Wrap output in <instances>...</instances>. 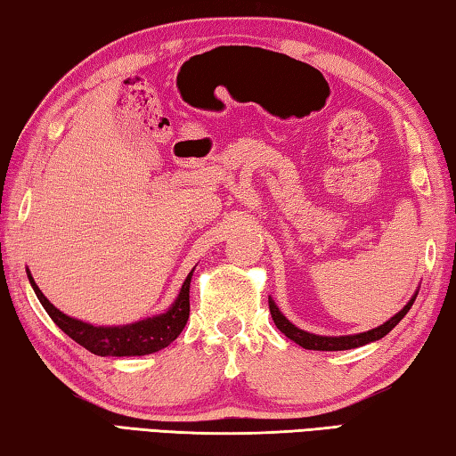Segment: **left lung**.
<instances>
[{
	"mask_svg": "<svg viewBox=\"0 0 456 456\" xmlns=\"http://www.w3.org/2000/svg\"><path fill=\"white\" fill-rule=\"evenodd\" d=\"M414 298H417V294H414V297L409 300V305H406L401 313L395 314L385 324H380L379 329H372L369 332H361V334H353V337H316V334L300 330L290 321H286V316L281 313V310H278L273 298H268V306H270V314H273L276 329L281 330L284 337H289L290 340L297 342V345H300L302 348H306V350H350V348L364 346V345H369V342L387 337V334L403 321L406 313H409Z\"/></svg>",
	"mask_w": 456,
	"mask_h": 456,
	"instance_id": "8db88e82",
	"label": "left lung"
}]
</instances>
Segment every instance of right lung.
I'll return each mask as SVG.
<instances>
[{"label": "right lung", "mask_w": 456, "mask_h": 456, "mask_svg": "<svg viewBox=\"0 0 456 456\" xmlns=\"http://www.w3.org/2000/svg\"><path fill=\"white\" fill-rule=\"evenodd\" d=\"M28 278L52 321L58 324L71 340H76L79 346H84L86 350H90V353L98 356H142L158 353V350L166 348L170 342L178 338V334L183 330V326H186L190 316L191 273L188 274L186 281H183L178 298H175L167 313L126 326H92L82 321H76V318H69L60 313V310L44 297L31 274H28Z\"/></svg>", "instance_id": "1"}]
</instances>
